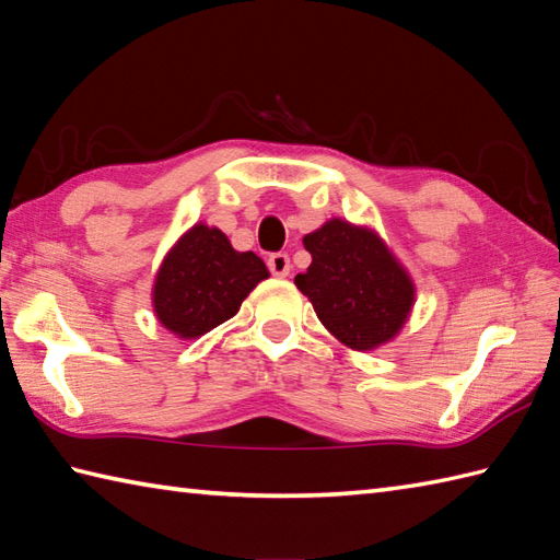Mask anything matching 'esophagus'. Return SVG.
Listing matches in <instances>:
<instances>
[{
  "label": "esophagus",
  "instance_id": "1",
  "mask_svg": "<svg viewBox=\"0 0 560 560\" xmlns=\"http://www.w3.org/2000/svg\"><path fill=\"white\" fill-rule=\"evenodd\" d=\"M290 256L288 254H282V252H278V254H270L268 256V270L272 272V276H278V278H284V276H290Z\"/></svg>",
  "mask_w": 560,
  "mask_h": 560
}]
</instances>
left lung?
Instances as JSON below:
<instances>
[{
    "label": "left lung",
    "mask_w": 560,
    "mask_h": 560,
    "mask_svg": "<svg viewBox=\"0 0 560 560\" xmlns=\"http://www.w3.org/2000/svg\"><path fill=\"white\" fill-rule=\"evenodd\" d=\"M312 266L294 284L318 320L352 350L366 352L400 332L415 304V284L376 232L332 218L306 234Z\"/></svg>",
    "instance_id": "obj_1"
}]
</instances>
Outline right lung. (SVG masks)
<instances>
[{
  "mask_svg": "<svg viewBox=\"0 0 560 560\" xmlns=\"http://www.w3.org/2000/svg\"><path fill=\"white\" fill-rule=\"evenodd\" d=\"M268 268L254 252H234L218 228L194 225L172 246L153 288L155 316L184 340L213 330L240 312Z\"/></svg>",
  "mask_w": 560,
  "mask_h": 560,
  "instance_id": "add662e5",
  "label": "right lung"
}]
</instances>
